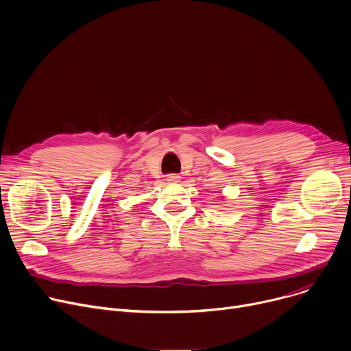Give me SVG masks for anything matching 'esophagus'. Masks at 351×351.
<instances>
[{
  "label": "esophagus",
  "mask_w": 351,
  "mask_h": 351,
  "mask_svg": "<svg viewBox=\"0 0 351 351\" xmlns=\"http://www.w3.org/2000/svg\"><path fill=\"white\" fill-rule=\"evenodd\" d=\"M167 180H168L169 183H178V182H180V176L176 175V173H172V175H168Z\"/></svg>",
  "instance_id": "1"
}]
</instances>
